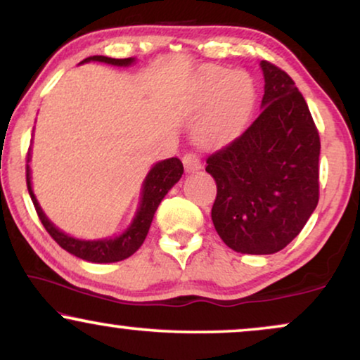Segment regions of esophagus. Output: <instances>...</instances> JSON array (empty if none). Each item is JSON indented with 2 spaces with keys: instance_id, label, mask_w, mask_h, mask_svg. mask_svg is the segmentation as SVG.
<instances>
[{
  "instance_id": "esophagus-1",
  "label": "esophagus",
  "mask_w": 360,
  "mask_h": 360,
  "mask_svg": "<svg viewBox=\"0 0 360 360\" xmlns=\"http://www.w3.org/2000/svg\"><path fill=\"white\" fill-rule=\"evenodd\" d=\"M184 165L186 172H195L201 169V160L195 152H186L184 155Z\"/></svg>"
}]
</instances>
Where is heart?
<instances>
[{
  "label": "heart",
  "mask_w": 360,
  "mask_h": 360,
  "mask_svg": "<svg viewBox=\"0 0 360 360\" xmlns=\"http://www.w3.org/2000/svg\"><path fill=\"white\" fill-rule=\"evenodd\" d=\"M214 91V100L196 127V137L206 146L224 144L239 134L254 105V85L243 72H234L226 78L223 70L211 72L200 105H206Z\"/></svg>",
  "instance_id": "heart-1"
}]
</instances>
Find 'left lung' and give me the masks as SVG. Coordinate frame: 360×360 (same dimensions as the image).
Instances as JSON below:
<instances>
[{
    "label": "left lung",
    "mask_w": 360,
    "mask_h": 360,
    "mask_svg": "<svg viewBox=\"0 0 360 360\" xmlns=\"http://www.w3.org/2000/svg\"><path fill=\"white\" fill-rule=\"evenodd\" d=\"M262 111L206 159L218 193L211 219L240 254H275L300 234L319 200V134L292 77L260 62Z\"/></svg>",
    "instance_id": "obj_1"
}]
</instances>
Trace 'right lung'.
Listing matches in <instances>:
<instances>
[{"mask_svg":"<svg viewBox=\"0 0 360 360\" xmlns=\"http://www.w3.org/2000/svg\"><path fill=\"white\" fill-rule=\"evenodd\" d=\"M91 60L111 63V65H117V67H127L134 62V58L132 57L111 58L105 56H93V57L85 58L83 62H91ZM29 160H31V155H29L27 152L26 184H27L29 195H31V200L34 203V208H36L37 216L39 219H41V223L44 224V228H46L47 233L52 236V239L56 240L62 249H65L67 252L73 254L75 257H80L83 260H88V262H95V264L120 262V260L131 257V255L141 248L147 233H149L152 218H154L160 201L164 200V196L169 193V190L180 180L181 174H184V165H181L180 159H176V157L157 162V164L150 169L149 174H147L144 185H142V198H141L139 210H137L136 218L132 221L129 228L115 239L82 240V239L70 238V236L62 233V231L57 229L56 226L47 219V216L44 214V211L37 203L36 196L32 193Z\"/></svg>","mask_w":360,"mask_h":360,"instance_id":"right-lung-1","label":"right lung"}]
</instances>
